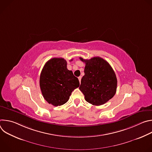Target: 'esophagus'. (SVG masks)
Returning <instances> with one entry per match:
<instances>
[{"instance_id":"obj_1","label":"esophagus","mask_w":152,"mask_h":152,"mask_svg":"<svg viewBox=\"0 0 152 152\" xmlns=\"http://www.w3.org/2000/svg\"><path fill=\"white\" fill-rule=\"evenodd\" d=\"M81 78H82V77H81V76H79V77H78V79H79V82H80V81H81Z\"/></svg>"}]
</instances>
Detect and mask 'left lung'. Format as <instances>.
Listing matches in <instances>:
<instances>
[{"label":"left lung","instance_id":"left-lung-1","mask_svg":"<svg viewBox=\"0 0 152 152\" xmlns=\"http://www.w3.org/2000/svg\"><path fill=\"white\" fill-rule=\"evenodd\" d=\"M79 59L85 63V75L79 86L85 100L95 106L104 104L116 93L117 79L114 71L102 58L84 59L80 57Z\"/></svg>","mask_w":152,"mask_h":152}]
</instances>
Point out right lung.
Returning <instances> with one entry per match:
<instances>
[{
	"label": "right lung",
	"instance_id": "1",
	"mask_svg": "<svg viewBox=\"0 0 152 152\" xmlns=\"http://www.w3.org/2000/svg\"><path fill=\"white\" fill-rule=\"evenodd\" d=\"M67 64L64 58H53L45 64L41 72L39 86L43 97L55 106L66 103L80 85Z\"/></svg>",
	"mask_w": 152,
	"mask_h": 152
}]
</instances>
